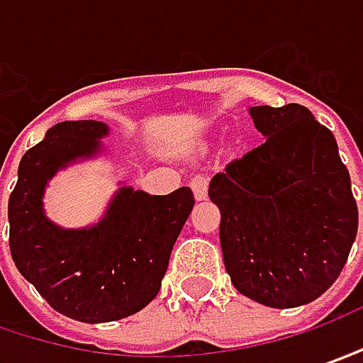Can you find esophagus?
Returning a JSON list of instances; mask_svg holds the SVG:
<instances>
[{
    "label": "esophagus",
    "mask_w": 363,
    "mask_h": 363,
    "mask_svg": "<svg viewBox=\"0 0 363 363\" xmlns=\"http://www.w3.org/2000/svg\"><path fill=\"white\" fill-rule=\"evenodd\" d=\"M191 189H193L197 201H205V199H207V191H209V179L203 177V174H197V177L191 181Z\"/></svg>",
    "instance_id": "1"
}]
</instances>
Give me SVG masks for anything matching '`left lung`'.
<instances>
[{
	"instance_id": "left-lung-1",
	"label": "left lung",
	"mask_w": 363,
	"mask_h": 363,
	"mask_svg": "<svg viewBox=\"0 0 363 363\" xmlns=\"http://www.w3.org/2000/svg\"><path fill=\"white\" fill-rule=\"evenodd\" d=\"M266 142L209 182L233 286L272 308L319 298L343 270L357 205L337 142L307 107H250Z\"/></svg>"
}]
</instances>
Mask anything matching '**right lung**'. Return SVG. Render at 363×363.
I'll list each match as a JSON object with an SVG mask.
<instances>
[{
	"instance_id": "right-lung-1",
	"label": "right lung",
	"mask_w": 363,
	"mask_h": 363,
	"mask_svg": "<svg viewBox=\"0 0 363 363\" xmlns=\"http://www.w3.org/2000/svg\"><path fill=\"white\" fill-rule=\"evenodd\" d=\"M107 134L109 125L95 119L52 125L22 156L8 203L16 268L55 311L83 323L118 321L154 301L195 205L189 186L170 195L119 186L97 223L67 229L50 221L44 211L48 181L99 156Z\"/></svg>"
}]
</instances>
